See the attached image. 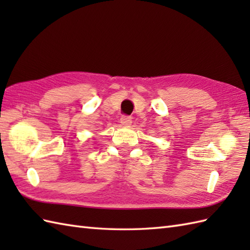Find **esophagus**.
Returning a JSON list of instances; mask_svg holds the SVG:
<instances>
[{"mask_svg":"<svg viewBox=\"0 0 250 250\" xmlns=\"http://www.w3.org/2000/svg\"><path fill=\"white\" fill-rule=\"evenodd\" d=\"M120 122L122 125H130L132 124V118L130 116H122L120 118Z\"/></svg>","mask_w":250,"mask_h":250,"instance_id":"esophagus-1","label":"esophagus"}]
</instances>
